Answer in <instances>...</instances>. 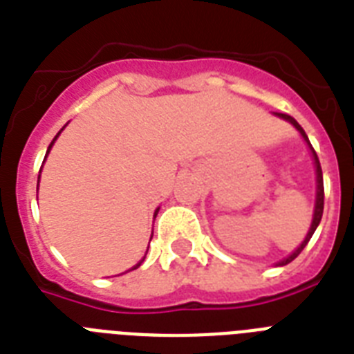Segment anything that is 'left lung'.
I'll list each match as a JSON object with an SVG mask.
<instances>
[{
  "instance_id": "obj_1",
  "label": "left lung",
  "mask_w": 354,
  "mask_h": 354,
  "mask_svg": "<svg viewBox=\"0 0 354 354\" xmlns=\"http://www.w3.org/2000/svg\"><path fill=\"white\" fill-rule=\"evenodd\" d=\"M277 115H279V117H281V118H284V120L292 122L293 126H295L297 129H299V131H301V135L304 136V140L308 142V145H310V147H311L310 140H308V135H306V133H304V129H302V127H301V124H299V122H297L295 118H293V117H290V115H286V113H277ZM311 153H313L315 167H317V203H315V214H313V221H311V228H310V232H308V236H306V239H304V241H302V245L299 246V248H297V250L293 252L292 255H290V257H286V259H284V261H281V263H279V266H284V264L292 263V261L295 259L297 255H299V254H301L302 250H304V246L308 245V241H310V239H311V236H313V232H315V230H317V227H319L320 219H322V212H324V180H322V169H320L319 156H317V153H315V149H313V147H311Z\"/></svg>"
}]
</instances>
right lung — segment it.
<instances>
[{
    "instance_id": "obj_1",
    "label": "right lung",
    "mask_w": 354,
    "mask_h": 354,
    "mask_svg": "<svg viewBox=\"0 0 354 354\" xmlns=\"http://www.w3.org/2000/svg\"><path fill=\"white\" fill-rule=\"evenodd\" d=\"M59 133H61V131H59ZM59 133H57V136H59ZM57 136H55V138H57ZM55 138H53V140H52V144H50V145H48V151H50V147H52V145H53V142H55ZM48 151H46V154H48ZM44 158H46V156H44ZM140 263H142V261H140ZM140 263L136 264L135 268H138V266H140ZM135 268H133V270H135Z\"/></svg>"
}]
</instances>
